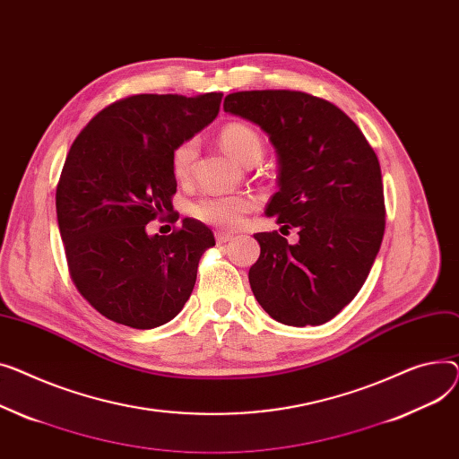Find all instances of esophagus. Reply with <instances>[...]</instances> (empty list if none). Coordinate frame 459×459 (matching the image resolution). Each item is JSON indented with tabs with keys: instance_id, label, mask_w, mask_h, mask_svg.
<instances>
[{
	"instance_id": "obj_1",
	"label": "esophagus",
	"mask_w": 459,
	"mask_h": 459,
	"mask_svg": "<svg viewBox=\"0 0 459 459\" xmlns=\"http://www.w3.org/2000/svg\"><path fill=\"white\" fill-rule=\"evenodd\" d=\"M231 238H233L231 233H217V245H224V242H228Z\"/></svg>"
}]
</instances>
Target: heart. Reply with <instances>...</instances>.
I'll return each instance as SVG.
<instances>
[{
  "label": "heart",
  "mask_w": 459,
  "mask_h": 459,
  "mask_svg": "<svg viewBox=\"0 0 459 459\" xmlns=\"http://www.w3.org/2000/svg\"><path fill=\"white\" fill-rule=\"evenodd\" d=\"M221 144L242 165L257 163L264 152V141L261 133L248 124L231 122L221 131ZM198 155V143L195 139H186L176 146L172 152V174L176 179L185 181L191 178L195 160ZM257 205V200L252 195H212L202 196L191 205V214L209 226L221 230H235L245 214H248Z\"/></svg>",
  "instance_id": "obj_1"
}]
</instances>
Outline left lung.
<instances>
[{
	"label": "left lung",
	"mask_w": 459,
	"mask_h": 459,
	"mask_svg": "<svg viewBox=\"0 0 459 459\" xmlns=\"http://www.w3.org/2000/svg\"><path fill=\"white\" fill-rule=\"evenodd\" d=\"M224 111L257 124L280 159V191L266 205L285 230L255 233L248 280L259 306L287 326L332 320L363 287L385 231L378 157L333 103L300 91H245Z\"/></svg>",
	"instance_id": "8db88e82"
}]
</instances>
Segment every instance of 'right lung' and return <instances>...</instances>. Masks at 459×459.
Returning a JSON list of instances; mask_svg holds the SVG:
<instances>
[{
  "label": "right lung",
  "instance_id": "obj_1",
  "mask_svg": "<svg viewBox=\"0 0 459 459\" xmlns=\"http://www.w3.org/2000/svg\"><path fill=\"white\" fill-rule=\"evenodd\" d=\"M221 101L222 92L126 96L74 141L57 183V222L70 278L105 318L152 330L191 296L212 231L185 219L170 235L150 237L146 224L165 212L179 219L172 152L217 118Z\"/></svg>",
  "mask_w": 459,
  "mask_h": 459
}]
</instances>
